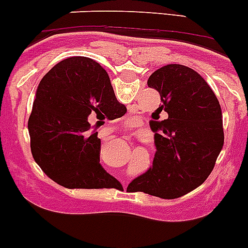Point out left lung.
<instances>
[{
    "instance_id": "1",
    "label": "left lung",
    "mask_w": 248,
    "mask_h": 248,
    "mask_svg": "<svg viewBox=\"0 0 248 248\" xmlns=\"http://www.w3.org/2000/svg\"><path fill=\"white\" fill-rule=\"evenodd\" d=\"M147 84L162 101L149 122L157 152L151 168L127 190L174 199L198 188L213 171L224 146L221 108L204 78L185 65L163 66ZM163 110L169 117L158 122Z\"/></svg>"
}]
</instances>
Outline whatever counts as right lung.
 <instances>
[{"mask_svg":"<svg viewBox=\"0 0 248 248\" xmlns=\"http://www.w3.org/2000/svg\"><path fill=\"white\" fill-rule=\"evenodd\" d=\"M126 111L99 63L86 57L62 60L44 75L35 93L28 120L33 158L64 188L121 186L100 164L101 140L90 129Z\"/></svg>","mask_w":248,"mask_h":248,"instance_id":"obj_1","label":"right lung"}]
</instances>
